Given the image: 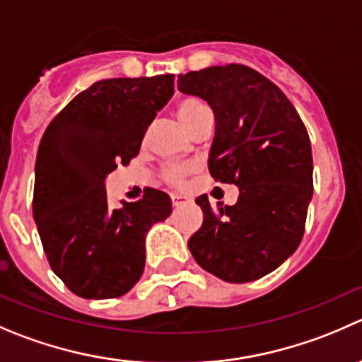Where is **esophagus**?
<instances>
[{"label": "esophagus", "mask_w": 362, "mask_h": 362, "mask_svg": "<svg viewBox=\"0 0 362 362\" xmlns=\"http://www.w3.org/2000/svg\"><path fill=\"white\" fill-rule=\"evenodd\" d=\"M171 202H173V206H180L184 205V203H187L189 198H185V196L182 194H171Z\"/></svg>", "instance_id": "34e87169"}]
</instances>
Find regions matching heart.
Segmentation results:
<instances>
[{"mask_svg":"<svg viewBox=\"0 0 362 362\" xmlns=\"http://www.w3.org/2000/svg\"><path fill=\"white\" fill-rule=\"evenodd\" d=\"M175 113H177L178 120L182 122V125H184L187 131H191L192 125H194L203 115L210 113V110L202 99L189 95V97H182V99L178 100L177 106H175ZM189 173H191V170H189L187 166H182V164H170V166L164 168L163 178L170 185L180 187V185H184L185 178L189 177Z\"/></svg>","mask_w":362,"mask_h":362,"instance_id":"b5f03b06","label":"heart"}]
</instances>
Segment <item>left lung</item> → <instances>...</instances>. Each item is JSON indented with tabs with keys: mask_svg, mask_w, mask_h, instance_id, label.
<instances>
[{
	"mask_svg": "<svg viewBox=\"0 0 362 362\" xmlns=\"http://www.w3.org/2000/svg\"><path fill=\"white\" fill-rule=\"evenodd\" d=\"M178 90L206 100L216 117L210 175L238 187L235 205L196 203L203 224L187 245L202 269L228 283H247L296 252L313 196L306 127L272 81L245 65L209 66L178 76Z\"/></svg>",
	"mask_w": 362,
	"mask_h": 362,
	"instance_id": "8db88e82",
	"label": "left lung"
}]
</instances>
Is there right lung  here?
Instances as JSON below:
<instances>
[{"label": "right lung", "mask_w": 362, "mask_h": 362, "mask_svg": "<svg viewBox=\"0 0 362 362\" xmlns=\"http://www.w3.org/2000/svg\"><path fill=\"white\" fill-rule=\"evenodd\" d=\"M173 74L103 79L49 124L35 163L33 217L54 274L83 299L127 293L145 270V237L171 214L166 192L110 209L107 175L139 153L173 95Z\"/></svg>", "instance_id": "1"}]
</instances>
